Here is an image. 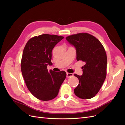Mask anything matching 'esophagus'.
Segmentation results:
<instances>
[{
    "label": "esophagus",
    "instance_id": "esophagus-1",
    "mask_svg": "<svg viewBox=\"0 0 125 125\" xmlns=\"http://www.w3.org/2000/svg\"><path fill=\"white\" fill-rule=\"evenodd\" d=\"M73 74L72 73H67V77L68 78L69 77H73Z\"/></svg>",
    "mask_w": 125,
    "mask_h": 125
}]
</instances>
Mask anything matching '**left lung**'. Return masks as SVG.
I'll return each mask as SVG.
<instances>
[{
  "label": "left lung",
  "instance_id": "left-lung-1",
  "mask_svg": "<svg viewBox=\"0 0 125 125\" xmlns=\"http://www.w3.org/2000/svg\"><path fill=\"white\" fill-rule=\"evenodd\" d=\"M76 50V59L85 62L83 75L75 76L79 84L74 89L75 95L81 99H91L99 92L106 77L107 56L102 44L91 34L82 33L65 38Z\"/></svg>",
  "mask_w": 125,
  "mask_h": 125
}]
</instances>
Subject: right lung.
I'll list each match as a JSON object with an SVG mask.
<instances>
[{
  "mask_svg": "<svg viewBox=\"0 0 125 125\" xmlns=\"http://www.w3.org/2000/svg\"><path fill=\"white\" fill-rule=\"evenodd\" d=\"M63 36L44 34L29 40L23 51L21 69L31 94L38 99L50 100L57 96L67 74L48 71L52 65V52Z\"/></svg>",
  "mask_w": 125,
  "mask_h": 125,
  "instance_id": "add662e5",
  "label": "right lung"
}]
</instances>
